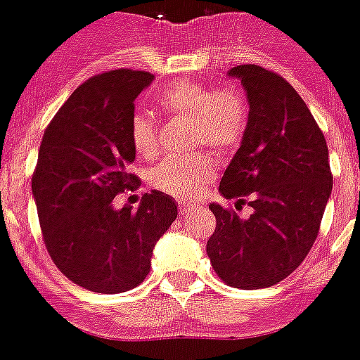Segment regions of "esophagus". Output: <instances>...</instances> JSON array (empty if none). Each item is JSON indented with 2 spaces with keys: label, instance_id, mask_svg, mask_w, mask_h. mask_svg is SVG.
<instances>
[{
  "label": "esophagus",
  "instance_id": "esophagus-1",
  "mask_svg": "<svg viewBox=\"0 0 360 360\" xmlns=\"http://www.w3.org/2000/svg\"><path fill=\"white\" fill-rule=\"evenodd\" d=\"M193 210H197V204L179 202V214H183V217H186V214H190Z\"/></svg>",
  "mask_w": 360,
  "mask_h": 360
}]
</instances>
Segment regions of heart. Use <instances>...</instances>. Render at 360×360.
<instances>
[{"mask_svg":"<svg viewBox=\"0 0 360 360\" xmlns=\"http://www.w3.org/2000/svg\"><path fill=\"white\" fill-rule=\"evenodd\" d=\"M158 108L174 119H191V142L207 143L217 150L236 147L245 136L248 108L243 96L234 89H214L181 79L158 96ZM131 146L139 156L150 160L158 153L156 124L146 113H134L129 124ZM214 176V163L207 154L172 158L156 167L153 184L176 197L199 195Z\"/></svg>","mask_w":360,"mask_h":360,"instance_id":"1","label":"heart"}]
</instances>
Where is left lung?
I'll return each instance as SVG.
<instances>
[{
  "label": "left lung",
  "mask_w": 360,
  "mask_h": 360,
  "mask_svg": "<svg viewBox=\"0 0 360 360\" xmlns=\"http://www.w3.org/2000/svg\"><path fill=\"white\" fill-rule=\"evenodd\" d=\"M247 92L248 124L220 181L236 209L210 204L217 229L207 240L211 266L240 290L270 288L293 274L316 240L332 191L328 149L320 126L297 90L264 67L229 70Z\"/></svg>",
  "instance_id": "1"
}]
</instances>
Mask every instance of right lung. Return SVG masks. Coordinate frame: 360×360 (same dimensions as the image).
<instances>
[{
  "label": "right lung",
  "instance_id": "obj_1",
  "mask_svg": "<svg viewBox=\"0 0 360 360\" xmlns=\"http://www.w3.org/2000/svg\"><path fill=\"white\" fill-rule=\"evenodd\" d=\"M154 76L117 69L97 74L70 94L46 127L32 191L53 263L94 293H122L142 284L156 241L177 217L176 200L154 190L139 210H115L139 177L129 124L134 99Z\"/></svg>",
  "mask_w": 360,
  "mask_h": 360
}]
</instances>
